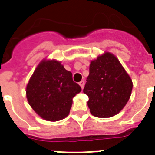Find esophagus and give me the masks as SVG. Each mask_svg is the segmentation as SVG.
Instances as JSON below:
<instances>
[{"instance_id":"34e87169","label":"esophagus","mask_w":155,"mask_h":155,"mask_svg":"<svg viewBox=\"0 0 155 155\" xmlns=\"http://www.w3.org/2000/svg\"><path fill=\"white\" fill-rule=\"evenodd\" d=\"M79 85H80V86L81 87V89H83L84 87V85H85V81H81L80 82H79Z\"/></svg>"}]
</instances>
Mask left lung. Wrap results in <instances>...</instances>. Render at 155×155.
Segmentation results:
<instances>
[{"label": "left lung", "mask_w": 155, "mask_h": 155, "mask_svg": "<svg viewBox=\"0 0 155 155\" xmlns=\"http://www.w3.org/2000/svg\"><path fill=\"white\" fill-rule=\"evenodd\" d=\"M133 81L120 62L108 51L91 61L83 92L90 111L99 118L118 114L131 96Z\"/></svg>", "instance_id": "obj_1"}]
</instances>
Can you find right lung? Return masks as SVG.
I'll list each match as a JSON object with an SVG mask.
<instances>
[{"instance_id": "1", "label": "right lung", "mask_w": 155, "mask_h": 155, "mask_svg": "<svg viewBox=\"0 0 155 155\" xmlns=\"http://www.w3.org/2000/svg\"><path fill=\"white\" fill-rule=\"evenodd\" d=\"M81 91L60 61L44 59L29 80L26 92L30 106L41 118L58 121L69 115L73 98Z\"/></svg>"}]
</instances>
